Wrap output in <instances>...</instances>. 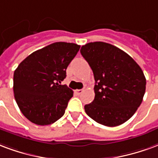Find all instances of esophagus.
Masks as SVG:
<instances>
[{
	"mask_svg": "<svg viewBox=\"0 0 158 158\" xmlns=\"http://www.w3.org/2000/svg\"><path fill=\"white\" fill-rule=\"evenodd\" d=\"M83 92H84L83 89H77V90L75 91V93H76L77 95H81V94L83 93Z\"/></svg>",
	"mask_w": 158,
	"mask_h": 158,
	"instance_id": "34e87169",
	"label": "esophagus"
}]
</instances>
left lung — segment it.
I'll list each match as a JSON object with an SVG mask.
<instances>
[{"label": "left lung", "mask_w": 158, "mask_h": 158, "mask_svg": "<svg viewBox=\"0 0 158 158\" xmlns=\"http://www.w3.org/2000/svg\"><path fill=\"white\" fill-rule=\"evenodd\" d=\"M81 54L93 70L95 98L86 104L87 114L114 127L131 118L142 102L147 81L141 68L120 49L104 42L88 43Z\"/></svg>", "instance_id": "left-lung-1"}]
</instances>
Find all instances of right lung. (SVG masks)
Here are the masks:
<instances>
[{"mask_svg":"<svg viewBox=\"0 0 158 158\" xmlns=\"http://www.w3.org/2000/svg\"><path fill=\"white\" fill-rule=\"evenodd\" d=\"M80 47L73 43H54L32 53L15 70V99L32 123L51 125L64 115L73 91L60 83Z\"/></svg>","mask_w":158,"mask_h":158,"instance_id":"1","label":"right lung"}]
</instances>
